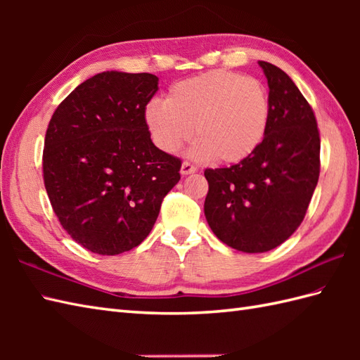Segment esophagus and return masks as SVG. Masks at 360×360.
Listing matches in <instances>:
<instances>
[{"label":"esophagus","instance_id":"obj_1","mask_svg":"<svg viewBox=\"0 0 360 360\" xmlns=\"http://www.w3.org/2000/svg\"><path fill=\"white\" fill-rule=\"evenodd\" d=\"M195 172H196V167L195 165H192L190 162H182V165H181V174L187 176V174H192Z\"/></svg>","mask_w":360,"mask_h":360}]
</instances>
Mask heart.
Returning a JSON list of instances; mask_svg holds the SVG:
<instances>
[{
    "mask_svg": "<svg viewBox=\"0 0 360 360\" xmlns=\"http://www.w3.org/2000/svg\"><path fill=\"white\" fill-rule=\"evenodd\" d=\"M145 124L153 142L165 153L178 151L193 129L198 141L190 155L235 164L263 142L269 98L257 79L212 71L174 83L165 102H150Z\"/></svg>",
    "mask_w": 360,
    "mask_h": 360,
    "instance_id": "heart-1",
    "label": "heart"
}]
</instances>
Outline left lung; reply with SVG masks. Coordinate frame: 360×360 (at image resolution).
<instances>
[{
    "mask_svg": "<svg viewBox=\"0 0 360 360\" xmlns=\"http://www.w3.org/2000/svg\"><path fill=\"white\" fill-rule=\"evenodd\" d=\"M269 86V124L241 162L207 168L204 215L229 248L259 254L285 243L302 224L320 173L316 116L286 72L258 62Z\"/></svg>",
    "mask_w": 360,
    "mask_h": 360,
    "instance_id": "8db88e82",
    "label": "left lung"
}]
</instances>
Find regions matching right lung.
Here are the masks:
<instances>
[{
    "instance_id": "right-lung-1",
    "label": "right lung",
    "mask_w": 360,
    "mask_h": 360,
    "mask_svg": "<svg viewBox=\"0 0 360 360\" xmlns=\"http://www.w3.org/2000/svg\"><path fill=\"white\" fill-rule=\"evenodd\" d=\"M158 82L147 72H101L80 83L51 117L46 192L65 231L94 254L139 246L181 179V159L159 150L145 124Z\"/></svg>"
}]
</instances>
